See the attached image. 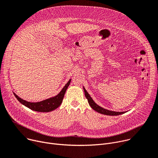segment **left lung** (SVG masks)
Returning <instances> with one entry per match:
<instances>
[{
  "instance_id": "1",
  "label": "left lung",
  "mask_w": 158,
  "mask_h": 158,
  "mask_svg": "<svg viewBox=\"0 0 158 158\" xmlns=\"http://www.w3.org/2000/svg\"><path fill=\"white\" fill-rule=\"evenodd\" d=\"M84 93H85V98H87L88 102L89 105H90L91 107L94 110H95L96 111H97V112H98V113H102V114H106V115H112V116H114V115H119V114H123V113H125V111H123V112H117V111H110V110H106V109H105V108H102L101 106H98L97 104L95 103V102L93 101V99L91 98V97L89 96V94L86 91V90L84 88Z\"/></svg>"
}]
</instances>
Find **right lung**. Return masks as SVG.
Returning a JSON list of instances; mask_svg holds the SVG:
<instances>
[{
	"label": "right lung",
	"instance_id": "right-lung-1",
	"mask_svg": "<svg viewBox=\"0 0 158 158\" xmlns=\"http://www.w3.org/2000/svg\"><path fill=\"white\" fill-rule=\"evenodd\" d=\"M70 81L71 80H69V81L65 84L64 88L62 89L60 93L58 94V95L38 103H30L24 101V99L20 98L15 93H14V94L21 103L32 110L40 112H49L55 110L61 105L64 97V94L70 84Z\"/></svg>",
	"mask_w": 158,
	"mask_h": 158
}]
</instances>
